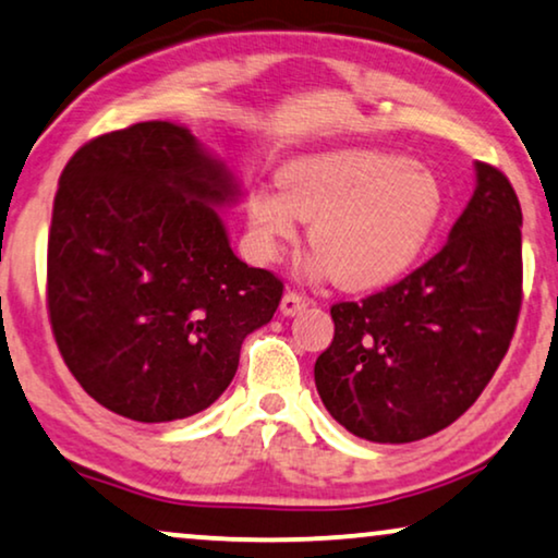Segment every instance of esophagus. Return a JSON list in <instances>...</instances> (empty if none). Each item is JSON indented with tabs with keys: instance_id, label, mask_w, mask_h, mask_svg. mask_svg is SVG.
Wrapping results in <instances>:
<instances>
[{
	"instance_id": "1",
	"label": "esophagus",
	"mask_w": 558,
	"mask_h": 558,
	"mask_svg": "<svg viewBox=\"0 0 558 558\" xmlns=\"http://www.w3.org/2000/svg\"><path fill=\"white\" fill-rule=\"evenodd\" d=\"M305 305H308V298L303 293H298V290H286V295H282L280 301V311L286 313V316H295V313H301Z\"/></svg>"
}]
</instances>
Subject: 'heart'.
I'll return each mask as SVG.
<instances>
[{
  "label": "heart",
  "mask_w": 558,
  "mask_h": 558,
  "mask_svg": "<svg viewBox=\"0 0 558 558\" xmlns=\"http://www.w3.org/2000/svg\"><path fill=\"white\" fill-rule=\"evenodd\" d=\"M442 211L435 171L376 148L313 154L280 169L278 192L257 186L247 219L265 253L295 240L311 222L308 242L320 268L347 290L397 278L422 253Z\"/></svg>",
  "instance_id": "heart-1"
}]
</instances>
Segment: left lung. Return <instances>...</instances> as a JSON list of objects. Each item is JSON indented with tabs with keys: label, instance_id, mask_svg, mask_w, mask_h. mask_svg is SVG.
Here are the masks:
<instances>
[{
	"label": "left lung",
	"instance_id": "obj_1",
	"mask_svg": "<svg viewBox=\"0 0 558 558\" xmlns=\"http://www.w3.org/2000/svg\"><path fill=\"white\" fill-rule=\"evenodd\" d=\"M477 186L435 257L395 286L331 305L316 359L331 417L368 442H414L468 412L511 347L523 301L521 204L504 171Z\"/></svg>",
	"mask_w": 558,
	"mask_h": 558
}]
</instances>
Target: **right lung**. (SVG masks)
I'll return each mask as SVG.
<instances>
[{
    "label": "right lung",
    "mask_w": 558,
    "mask_h": 558,
    "mask_svg": "<svg viewBox=\"0 0 558 558\" xmlns=\"http://www.w3.org/2000/svg\"><path fill=\"white\" fill-rule=\"evenodd\" d=\"M238 192L169 121L70 156L47 238V316L77 384L121 417L174 422L230 387L282 280L234 257L215 207Z\"/></svg>",
    "instance_id": "obj_1"
}]
</instances>
